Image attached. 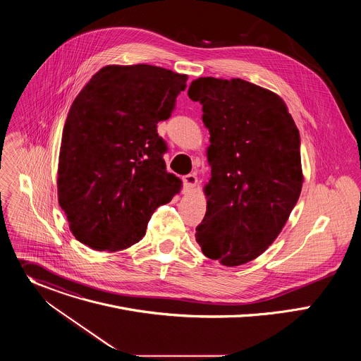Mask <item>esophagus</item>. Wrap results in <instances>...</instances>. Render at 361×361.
Returning a JSON list of instances; mask_svg holds the SVG:
<instances>
[{
	"label": "esophagus",
	"instance_id": "1",
	"mask_svg": "<svg viewBox=\"0 0 361 361\" xmlns=\"http://www.w3.org/2000/svg\"><path fill=\"white\" fill-rule=\"evenodd\" d=\"M197 177L195 174H187L183 177V184H184V188L185 190H192L195 185H197Z\"/></svg>",
	"mask_w": 361,
	"mask_h": 361
}]
</instances>
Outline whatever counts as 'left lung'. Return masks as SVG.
<instances>
[{
  "mask_svg": "<svg viewBox=\"0 0 361 361\" xmlns=\"http://www.w3.org/2000/svg\"><path fill=\"white\" fill-rule=\"evenodd\" d=\"M188 97L210 131L207 212L195 228L204 255L237 267L264 252L300 197V134L276 92L241 78L201 77Z\"/></svg>",
  "mask_w": 361,
  "mask_h": 361,
  "instance_id": "obj_1",
  "label": "left lung"
}]
</instances>
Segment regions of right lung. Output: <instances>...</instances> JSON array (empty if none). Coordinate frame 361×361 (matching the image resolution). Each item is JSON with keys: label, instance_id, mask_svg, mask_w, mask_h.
Listing matches in <instances>:
<instances>
[{"label": "right lung", "instance_id": "add662e5", "mask_svg": "<svg viewBox=\"0 0 361 361\" xmlns=\"http://www.w3.org/2000/svg\"><path fill=\"white\" fill-rule=\"evenodd\" d=\"M185 81L156 66H106L73 101L57 188L80 243L126 250L145 235L154 210L180 192L181 180L166 170L157 124L170 118Z\"/></svg>", "mask_w": 361, "mask_h": 361}]
</instances>
